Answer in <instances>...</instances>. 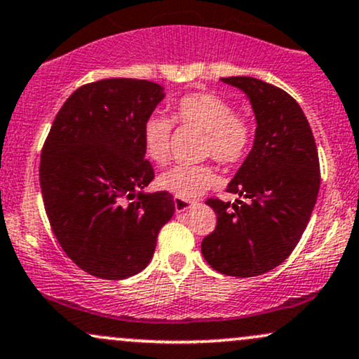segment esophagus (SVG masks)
Wrapping results in <instances>:
<instances>
[{
    "label": "esophagus",
    "mask_w": 359,
    "mask_h": 359,
    "mask_svg": "<svg viewBox=\"0 0 359 359\" xmlns=\"http://www.w3.org/2000/svg\"><path fill=\"white\" fill-rule=\"evenodd\" d=\"M174 205H175L177 212H184V211H189V209H191L194 204H192V201L180 199V197H174Z\"/></svg>",
    "instance_id": "1"
}]
</instances>
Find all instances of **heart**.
I'll return each instance as SVG.
<instances>
[{
    "label": "heart",
    "instance_id": "1",
    "mask_svg": "<svg viewBox=\"0 0 359 359\" xmlns=\"http://www.w3.org/2000/svg\"><path fill=\"white\" fill-rule=\"evenodd\" d=\"M174 118L182 125L205 131V154L222 165H234L248 155L253 131L245 119L236 116L231 102L211 93H196L180 97L174 104ZM172 121L154 114L143 125V148L151 162L163 165L170 155ZM209 165H175L160 174L156 185L180 199H196L214 184Z\"/></svg>",
    "mask_w": 359,
    "mask_h": 359
}]
</instances>
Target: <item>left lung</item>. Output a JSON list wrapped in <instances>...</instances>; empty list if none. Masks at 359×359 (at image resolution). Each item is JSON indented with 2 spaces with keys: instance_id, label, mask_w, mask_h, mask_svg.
I'll return each mask as SVG.
<instances>
[{
  "instance_id": "8db88e82",
  "label": "left lung",
  "mask_w": 359,
  "mask_h": 359,
  "mask_svg": "<svg viewBox=\"0 0 359 359\" xmlns=\"http://www.w3.org/2000/svg\"><path fill=\"white\" fill-rule=\"evenodd\" d=\"M221 81L245 93L257 130L248 156L228 184V192L246 201L205 203L217 224L201 251L219 273L257 277L278 266L307 228L319 194V156L306 114L285 90L255 77Z\"/></svg>"
}]
</instances>
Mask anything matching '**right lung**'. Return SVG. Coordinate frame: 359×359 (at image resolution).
Wrapping results in <instances>:
<instances>
[{
    "mask_svg": "<svg viewBox=\"0 0 359 359\" xmlns=\"http://www.w3.org/2000/svg\"><path fill=\"white\" fill-rule=\"evenodd\" d=\"M165 97L160 84L102 79L69 96L40 160V187L52 231L69 258L94 277L123 280L150 263L174 197L147 192L143 125Z\"/></svg>",
    "mask_w": 359,
    "mask_h": 359,
    "instance_id": "add662e5",
    "label": "right lung"
}]
</instances>
